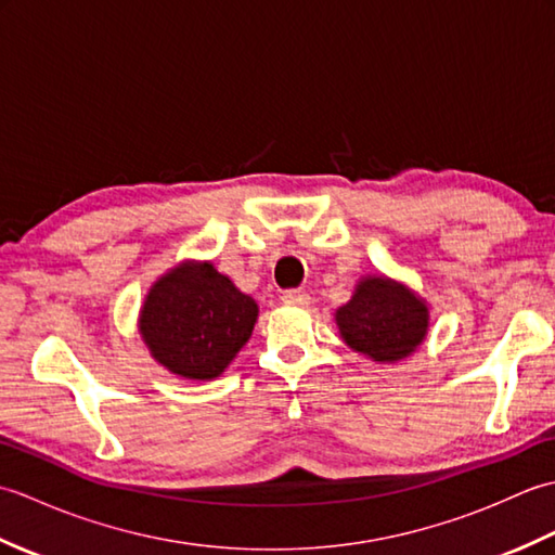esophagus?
<instances>
[{
    "instance_id": "34e87169",
    "label": "esophagus",
    "mask_w": 555,
    "mask_h": 555,
    "mask_svg": "<svg viewBox=\"0 0 555 555\" xmlns=\"http://www.w3.org/2000/svg\"><path fill=\"white\" fill-rule=\"evenodd\" d=\"M281 300L288 302V305H308L310 302V296L300 288H291V291H284V296H281Z\"/></svg>"
}]
</instances>
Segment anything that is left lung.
Returning a JSON list of instances; mask_svg holds the SVG:
<instances>
[{"instance_id": "left-lung-1", "label": "left lung", "mask_w": 555, "mask_h": 555, "mask_svg": "<svg viewBox=\"0 0 555 555\" xmlns=\"http://www.w3.org/2000/svg\"><path fill=\"white\" fill-rule=\"evenodd\" d=\"M334 320L352 352L376 364H396L427 340L431 314L427 300L403 281L367 274Z\"/></svg>"}]
</instances>
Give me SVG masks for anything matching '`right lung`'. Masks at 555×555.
Instances as JSON below:
<instances>
[{"label":"right lung","instance_id":"add662e5","mask_svg":"<svg viewBox=\"0 0 555 555\" xmlns=\"http://www.w3.org/2000/svg\"><path fill=\"white\" fill-rule=\"evenodd\" d=\"M259 308L205 259H181L150 286L138 334L164 370L191 382L227 372L253 336Z\"/></svg>","mask_w":555,"mask_h":555}]
</instances>
